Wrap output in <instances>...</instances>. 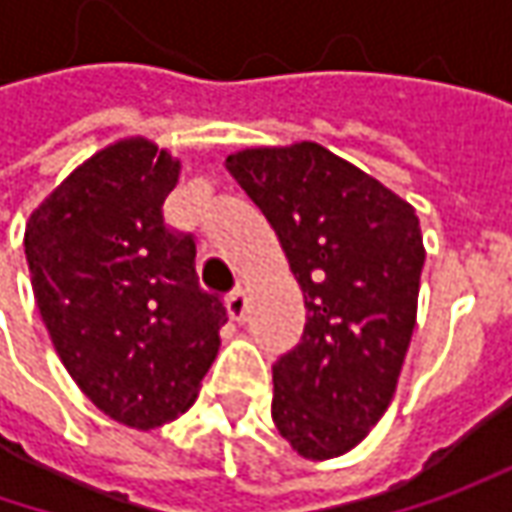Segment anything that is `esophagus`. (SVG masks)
<instances>
[{"mask_svg":"<svg viewBox=\"0 0 512 512\" xmlns=\"http://www.w3.org/2000/svg\"><path fill=\"white\" fill-rule=\"evenodd\" d=\"M227 316L233 319V322H245L247 316V293L245 290H233L230 296H227Z\"/></svg>","mask_w":512,"mask_h":512,"instance_id":"34e87169","label":"esophagus"}]
</instances>
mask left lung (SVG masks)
Segmentation results:
<instances>
[{"label": "left lung", "mask_w": 512, "mask_h": 512, "mask_svg": "<svg viewBox=\"0 0 512 512\" xmlns=\"http://www.w3.org/2000/svg\"><path fill=\"white\" fill-rule=\"evenodd\" d=\"M302 287V342L273 364V422L310 462L367 439L413 339L424 242L416 207L319 142L225 159Z\"/></svg>", "instance_id": "left-lung-1"}]
</instances>
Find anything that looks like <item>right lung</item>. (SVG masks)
Wrapping results in <instances>:
<instances>
[{"label": "right lung", "instance_id": "1", "mask_svg": "<svg viewBox=\"0 0 512 512\" xmlns=\"http://www.w3.org/2000/svg\"><path fill=\"white\" fill-rule=\"evenodd\" d=\"M182 162L145 136L70 170L25 225L33 299L59 359L108 419L159 430L196 402L227 313L162 205Z\"/></svg>", "mask_w": 512, "mask_h": 512}]
</instances>
